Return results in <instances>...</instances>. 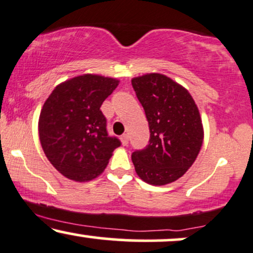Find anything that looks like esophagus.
<instances>
[{
  "label": "esophagus",
  "mask_w": 253,
  "mask_h": 253,
  "mask_svg": "<svg viewBox=\"0 0 253 253\" xmlns=\"http://www.w3.org/2000/svg\"><path fill=\"white\" fill-rule=\"evenodd\" d=\"M120 140H121V143H123L124 146H127V144H128V135L123 134V135H121Z\"/></svg>",
  "instance_id": "esophagus-1"
}]
</instances>
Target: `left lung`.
I'll return each mask as SVG.
<instances>
[{
    "label": "left lung",
    "mask_w": 253,
    "mask_h": 253,
    "mask_svg": "<svg viewBox=\"0 0 253 253\" xmlns=\"http://www.w3.org/2000/svg\"><path fill=\"white\" fill-rule=\"evenodd\" d=\"M149 121L150 140L132 153L136 175L152 185L175 182L195 162L203 143L199 108L187 89L162 74L132 78Z\"/></svg>",
    "instance_id": "obj_1"
}]
</instances>
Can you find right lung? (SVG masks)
Listing matches in <instances>:
<instances>
[{
    "label": "right lung",
    "mask_w": 253,
    "mask_h": 253,
    "mask_svg": "<svg viewBox=\"0 0 253 253\" xmlns=\"http://www.w3.org/2000/svg\"><path fill=\"white\" fill-rule=\"evenodd\" d=\"M117 78L85 74L58 84L43 103L39 138L45 156L66 178L88 182L103 172L120 140L101 112Z\"/></svg>",
    "instance_id": "obj_1"
}]
</instances>
